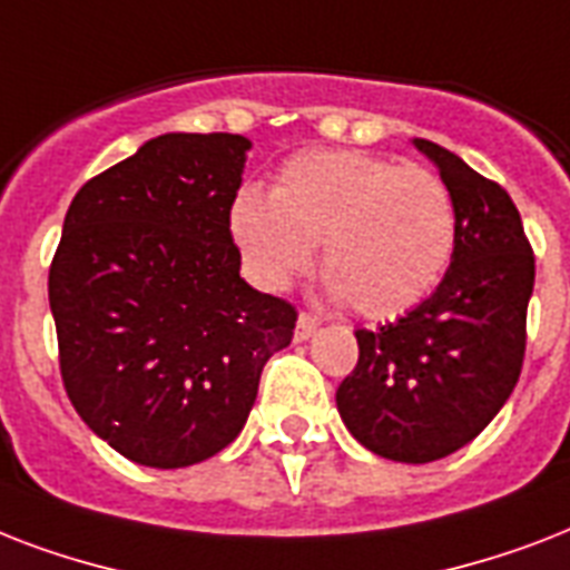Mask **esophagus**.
Returning a JSON list of instances; mask_svg holds the SVG:
<instances>
[{"mask_svg": "<svg viewBox=\"0 0 570 570\" xmlns=\"http://www.w3.org/2000/svg\"><path fill=\"white\" fill-rule=\"evenodd\" d=\"M316 331H320V320H313L311 313H298V322H295V343L311 340Z\"/></svg>", "mask_w": 570, "mask_h": 570, "instance_id": "obj_1", "label": "esophagus"}]
</instances>
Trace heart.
<instances>
[{
    "mask_svg": "<svg viewBox=\"0 0 570 570\" xmlns=\"http://www.w3.org/2000/svg\"><path fill=\"white\" fill-rule=\"evenodd\" d=\"M242 266L277 293L311 268L316 242L334 304L393 320L432 295L455 250V206L438 174L361 150L286 159L272 195L242 189L227 213Z\"/></svg>",
    "mask_w": 570,
    "mask_h": 570,
    "instance_id": "heart-1",
    "label": "heart"
}]
</instances>
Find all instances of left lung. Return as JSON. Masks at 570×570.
Masks as SVG:
<instances>
[{
	"label": "left lung",
	"instance_id": "1",
	"mask_svg": "<svg viewBox=\"0 0 570 570\" xmlns=\"http://www.w3.org/2000/svg\"><path fill=\"white\" fill-rule=\"evenodd\" d=\"M411 145L450 189L455 250L423 304L379 331H355L361 357L337 387V411L370 452L425 464L468 446L512 396L535 257L505 189L434 141Z\"/></svg>",
	"mask_w": 570,
	"mask_h": 570
}]
</instances>
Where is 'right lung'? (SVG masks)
Listing matches in <instances>:
<instances>
[{"instance_id": "right-lung-1", "label": "right lung", "mask_w": 570, "mask_h": 570, "mask_svg": "<svg viewBox=\"0 0 570 570\" xmlns=\"http://www.w3.org/2000/svg\"><path fill=\"white\" fill-rule=\"evenodd\" d=\"M250 141L165 132L76 191L49 268L61 379L124 459L174 470L239 438L295 307L239 277L227 213Z\"/></svg>"}]
</instances>
